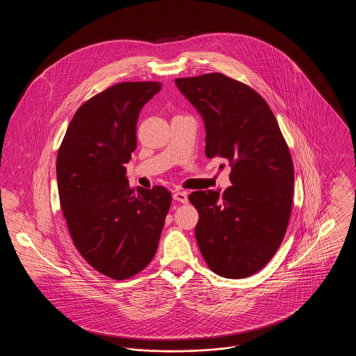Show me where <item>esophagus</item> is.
<instances>
[{
	"mask_svg": "<svg viewBox=\"0 0 356 356\" xmlns=\"http://www.w3.org/2000/svg\"><path fill=\"white\" fill-rule=\"evenodd\" d=\"M173 199L176 202H180V203H188V193L186 191H175L173 192Z\"/></svg>",
	"mask_w": 356,
	"mask_h": 356,
	"instance_id": "esophagus-1",
	"label": "esophagus"
}]
</instances>
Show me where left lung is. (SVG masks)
<instances>
[{
    "label": "left lung",
    "mask_w": 356,
    "mask_h": 356,
    "mask_svg": "<svg viewBox=\"0 0 356 356\" xmlns=\"http://www.w3.org/2000/svg\"><path fill=\"white\" fill-rule=\"evenodd\" d=\"M202 115L205 154L231 165L232 186L195 191V235L208 267L228 279L260 271L280 247L293 197V164L266 100L251 86L221 73L176 79Z\"/></svg>",
    "instance_id": "left-lung-1"
}]
</instances>
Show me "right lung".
Segmentation results:
<instances>
[{
	"instance_id": "add662e5",
	"label": "right lung",
	"mask_w": 356,
	"mask_h": 356,
	"mask_svg": "<svg viewBox=\"0 0 356 356\" xmlns=\"http://www.w3.org/2000/svg\"><path fill=\"white\" fill-rule=\"evenodd\" d=\"M156 81L120 83L85 102L57 153L60 204L74 247L102 275L124 280L157 251L172 195L164 186H129L125 164L137 145L136 124Z\"/></svg>"
}]
</instances>
